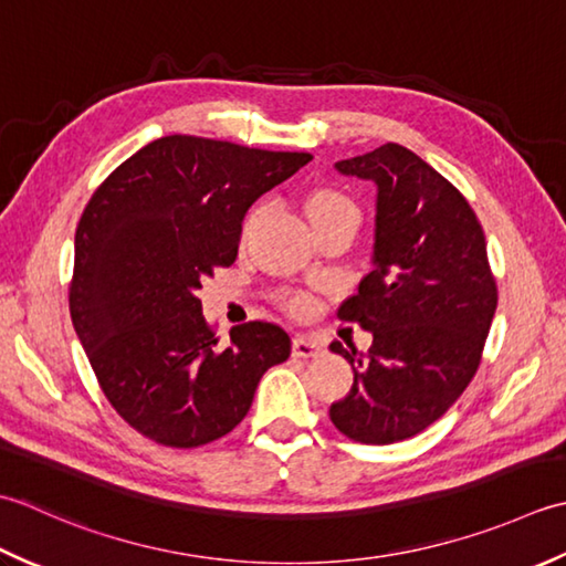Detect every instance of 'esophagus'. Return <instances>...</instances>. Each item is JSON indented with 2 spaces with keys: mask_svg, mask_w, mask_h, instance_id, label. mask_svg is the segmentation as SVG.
<instances>
[{
  "mask_svg": "<svg viewBox=\"0 0 566 566\" xmlns=\"http://www.w3.org/2000/svg\"><path fill=\"white\" fill-rule=\"evenodd\" d=\"M319 352H322V342L317 339L303 337V334H297L293 339V356H300V359H310V356H317Z\"/></svg>",
  "mask_w": 566,
  "mask_h": 566,
  "instance_id": "34e87169",
  "label": "esophagus"
}]
</instances>
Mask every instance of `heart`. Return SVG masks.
I'll return each instance as SVG.
<instances>
[{"instance_id": "b5f03b06", "label": "heart", "mask_w": 566, "mask_h": 566, "mask_svg": "<svg viewBox=\"0 0 566 566\" xmlns=\"http://www.w3.org/2000/svg\"><path fill=\"white\" fill-rule=\"evenodd\" d=\"M305 210H307V217H310V222H313V224L327 222V219H334L339 214H349V212L359 214V210H356V205H354L349 195L337 190V188H317V190L310 192L307 202H305ZM259 214H261V207H256V210L249 214L247 227ZM283 305L291 310V313H303V310H307L310 300L303 293H287V295H283Z\"/></svg>"}]
</instances>
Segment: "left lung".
<instances>
[{
	"instance_id": "1",
	"label": "left lung",
	"mask_w": 566,
	"mask_h": 566,
	"mask_svg": "<svg viewBox=\"0 0 566 566\" xmlns=\"http://www.w3.org/2000/svg\"><path fill=\"white\" fill-rule=\"evenodd\" d=\"M344 176L374 180V271L339 307V319L374 334L349 396L329 418L364 444H394L430 428L476 376L499 305L486 237L464 195L400 144L339 160Z\"/></svg>"
}]
</instances>
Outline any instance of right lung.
<instances>
[{"mask_svg": "<svg viewBox=\"0 0 566 566\" xmlns=\"http://www.w3.org/2000/svg\"><path fill=\"white\" fill-rule=\"evenodd\" d=\"M310 160L172 134L92 192L67 287L73 327L102 394L148 440L190 449L232 432L261 376L291 356L271 322L234 327L222 347L198 287L237 261L249 207Z\"/></svg>", "mask_w": 566, "mask_h": 566, "instance_id": "right-lung-1", "label": "right lung"}]
</instances>
